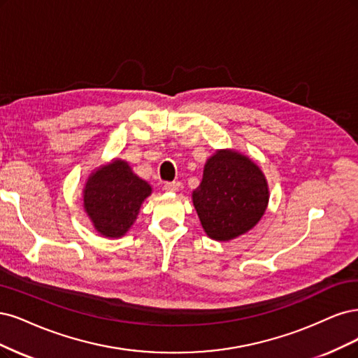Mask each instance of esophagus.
<instances>
[{"label":"esophagus","instance_id":"obj_1","mask_svg":"<svg viewBox=\"0 0 358 358\" xmlns=\"http://www.w3.org/2000/svg\"><path fill=\"white\" fill-rule=\"evenodd\" d=\"M164 189H165V192H169V193L178 192V189H180V182H178V181H171V182H165Z\"/></svg>","mask_w":358,"mask_h":358}]
</instances>
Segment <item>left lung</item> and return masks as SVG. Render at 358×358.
<instances>
[{
  "mask_svg": "<svg viewBox=\"0 0 358 358\" xmlns=\"http://www.w3.org/2000/svg\"><path fill=\"white\" fill-rule=\"evenodd\" d=\"M192 201L205 234L226 242L255 227L269 203V186L260 166L234 148L208 157Z\"/></svg>",
  "mask_w": 358,
  "mask_h": 358,
  "instance_id": "1",
  "label": "left lung"
}]
</instances>
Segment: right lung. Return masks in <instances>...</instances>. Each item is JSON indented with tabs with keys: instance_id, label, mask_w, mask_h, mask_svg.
I'll list each match as a JSON object with an SVG mask.
<instances>
[{
	"instance_id": "obj_1",
	"label": "right lung",
	"mask_w": 358,
	"mask_h": 358,
	"mask_svg": "<svg viewBox=\"0 0 358 358\" xmlns=\"http://www.w3.org/2000/svg\"><path fill=\"white\" fill-rule=\"evenodd\" d=\"M152 186L123 159H113L90 172L83 189V208L98 234L120 238L135 223Z\"/></svg>"
}]
</instances>
